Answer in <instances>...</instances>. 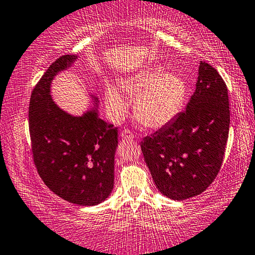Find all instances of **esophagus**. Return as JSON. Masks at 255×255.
Listing matches in <instances>:
<instances>
[{
    "label": "esophagus",
    "mask_w": 255,
    "mask_h": 255,
    "mask_svg": "<svg viewBox=\"0 0 255 255\" xmlns=\"http://www.w3.org/2000/svg\"><path fill=\"white\" fill-rule=\"evenodd\" d=\"M121 136H122V139L125 140H133L135 138V134L130 130H123L121 132Z\"/></svg>",
    "instance_id": "obj_1"
}]
</instances>
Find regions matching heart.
Wrapping results in <instances>:
<instances>
[{
	"mask_svg": "<svg viewBox=\"0 0 255 255\" xmlns=\"http://www.w3.org/2000/svg\"><path fill=\"white\" fill-rule=\"evenodd\" d=\"M121 89L130 98H135L133 113L136 120L154 130L170 124L181 112L187 98V84L183 78L175 74H165L162 67L143 69L124 78ZM104 98L107 109L115 119H122L127 114V100L114 85H106Z\"/></svg>",
	"mask_w": 255,
	"mask_h": 255,
	"instance_id": "1",
	"label": "heart"
}]
</instances>
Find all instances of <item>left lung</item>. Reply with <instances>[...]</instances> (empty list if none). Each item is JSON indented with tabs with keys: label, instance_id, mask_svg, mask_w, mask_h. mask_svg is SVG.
<instances>
[{
	"label": "left lung",
	"instance_id": "1",
	"mask_svg": "<svg viewBox=\"0 0 255 255\" xmlns=\"http://www.w3.org/2000/svg\"><path fill=\"white\" fill-rule=\"evenodd\" d=\"M230 124L228 89L218 70L201 61L186 111L141 141L158 190L174 201L202 194L223 162Z\"/></svg>",
	"mask_w": 255,
	"mask_h": 255
}]
</instances>
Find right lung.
Returning a JSON list of instances; mask_svg holds the SVG:
<instances>
[{"label": "right lung", "instance_id": "right-lung-1", "mask_svg": "<svg viewBox=\"0 0 255 255\" xmlns=\"http://www.w3.org/2000/svg\"><path fill=\"white\" fill-rule=\"evenodd\" d=\"M77 59L65 54L37 82L29 101V133L34 164L43 182L69 203L92 206L104 202L114 187L117 128L98 116L95 108L72 116L54 104L51 82Z\"/></svg>", "mask_w": 255, "mask_h": 255}]
</instances>
